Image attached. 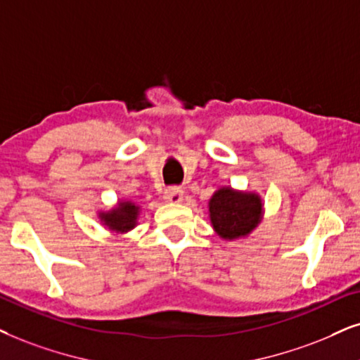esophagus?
<instances>
[{"instance_id":"esophagus-1","label":"esophagus","mask_w":360,"mask_h":360,"mask_svg":"<svg viewBox=\"0 0 360 360\" xmlns=\"http://www.w3.org/2000/svg\"><path fill=\"white\" fill-rule=\"evenodd\" d=\"M183 199H184L183 189H179V188H167L165 191V201L166 202L179 204V202H183Z\"/></svg>"}]
</instances>
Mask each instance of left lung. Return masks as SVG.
<instances>
[{
    "mask_svg": "<svg viewBox=\"0 0 360 360\" xmlns=\"http://www.w3.org/2000/svg\"><path fill=\"white\" fill-rule=\"evenodd\" d=\"M214 233L224 240L248 238L264 219V201L256 191L221 186L207 202Z\"/></svg>",
    "mask_w": 360,
    "mask_h": 360,
    "instance_id": "8db88e82",
    "label": "left lung"
}]
</instances>
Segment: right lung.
Wrapping results in <instances>:
<instances>
[{"instance_id": "1", "label": "right lung", "mask_w": 360, "mask_h": 360, "mask_svg": "<svg viewBox=\"0 0 360 360\" xmlns=\"http://www.w3.org/2000/svg\"><path fill=\"white\" fill-rule=\"evenodd\" d=\"M98 219L104 229L116 234H127L138 226L141 206L129 199H117V202L109 209L98 211Z\"/></svg>"}]
</instances>
